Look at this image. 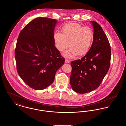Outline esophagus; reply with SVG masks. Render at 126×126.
Listing matches in <instances>:
<instances>
[{
    "instance_id": "obj_1",
    "label": "esophagus",
    "mask_w": 126,
    "mask_h": 126,
    "mask_svg": "<svg viewBox=\"0 0 126 126\" xmlns=\"http://www.w3.org/2000/svg\"><path fill=\"white\" fill-rule=\"evenodd\" d=\"M65 63H70V60H67V59H66L65 61Z\"/></svg>"
}]
</instances>
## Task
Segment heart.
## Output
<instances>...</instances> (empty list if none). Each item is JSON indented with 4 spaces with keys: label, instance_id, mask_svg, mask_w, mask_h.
<instances>
[{
    "label": "heart",
    "instance_id": "heart-1",
    "mask_svg": "<svg viewBox=\"0 0 126 126\" xmlns=\"http://www.w3.org/2000/svg\"><path fill=\"white\" fill-rule=\"evenodd\" d=\"M61 31L62 33L55 32L53 38L55 47L60 51H64L69 45L70 48L63 54L65 57L71 59L88 52L94 37L90 28L78 23H69L65 25Z\"/></svg>",
    "mask_w": 126,
    "mask_h": 126
}]
</instances>
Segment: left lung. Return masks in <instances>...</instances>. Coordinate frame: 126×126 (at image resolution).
Masks as SVG:
<instances>
[{
    "mask_svg": "<svg viewBox=\"0 0 126 126\" xmlns=\"http://www.w3.org/2000/svg\"><path fill=\"white\" fill-rule=\"evenodd\" d=\"M90 22L94 32L91 47L82 58L71 63L70 83L72 89L78 94L97 88L110 66L111 50L108 38L99 24L94 21Z\"/></svg>",
    "mask_w": 126,
    "mask_h": 126,
    "instance_id": "left-lung-1",
    "label": "left lung"
}]
</instances>
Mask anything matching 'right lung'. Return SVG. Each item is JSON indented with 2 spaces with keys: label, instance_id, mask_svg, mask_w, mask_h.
<instances>
[{
  "label": "right lung",
  "instance_id": "1",
  "mask_svg": "<svg viewBox=\"0 0 126 126\" xmlns=\"http://www.w3.org/2000/svg\"><path fill=\"white\" fill-rule=\"evenodd\" d=\"M55 19L38 17L19 33L15 49L17 71L30 87L44 89L52 84L57 71L65 62L55 47L53 35Z\"/></svg>",
  "mask_w": 126,
  "mask_h": 126
}]
</instances>
